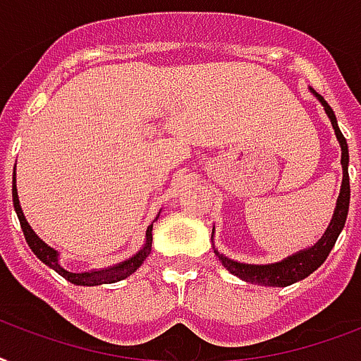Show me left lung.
I'll return each instance as SVG.
<instances>
[{
	"instance_id": "left-lung-1",
	"label": "left lung",
	"mask_w": 361,
	"mask_h": 361,
	"mask_svg": "<svg viewBox=\"0 0 361 361\" xmlns=\"http://www.w3.org/2000/svg\"><path fill=\"white\" fill-rule=\"evenodd\" d=\"M311 94L317 97L318 102L322 103L324 111L328 114L329 122L334 126L335 137L339 141L341 147V167H343V183H341L339 197H337V203H335L334 216H331V222L324 231V235L318 239L312 247L303 248L300 252L292 254L288 258L281 259V262H275V264H243V262H235V259L228 258L222 252H219L214 248V254L219 256V259L222 262L226 269L230 271L231 275L239 276L241 281L250 282V284H258V286H290L298 281H303L305 276H309L312 271H317L320 265L326 262L328 254L331 252L337 237L345 228L346 214H348V203H350V183H348V145H346V139L343 137L339 130V124H337V118H335L334 109L329 107L328 102L324 99L320 94L309 88ZM214 235V233H212Z\"/></svg>"
}]
</instances>
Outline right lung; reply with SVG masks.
I'll list each match as a JSON object with an SVG mask.
<instances>
[{
	"instance_id": "obj_1",
	"label": "right lung",
	"mask_w": 361,
	"mask_h": 361,
	"mask_svg": "<svg viewBox=\"0 0 361 361\" xmlns=\"http://www.w3.org/2000/svg\"><path fill=\"white\" fill-rule=\"evenodd\" d=\"M13 205H15L16 216L20 220L22 231H24V237H26V243L30 245V248H32V252L35 254L44 265H49L50 269H54L58 275L63 276V279L71 282V284H77V286H97V284H113V282L124 281L126 276H130L131 273H135V271L141 267L142 262H145L147 256L150 254V247H152V224L147 228L145 245H142L141 250L133 254L131 258L124 259V262H120V264L109 265V267H102V269H90L75 273V271L66 269V267L60 264V252H58L56 248L49 247V245L32 230V226L27 224L26 216H24V212H22L20 201H18V192H16V173L13 175ZM158 216H160V214H158ZM158 216H156V220H158Z\"/></svg>"
}]
</instances>
